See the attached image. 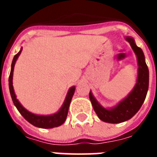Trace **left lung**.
I'll return each instance as SVG.
<instances>
[{"label":"left lung","instance_id":"left-lung-1","mask_svg":"<svg viewBox=\"0 0 157 157\" xmlns=\"http://www.w3.org/2000/svg\"><path fill=\"white\" fill-rule=\"evenodd\" d=\"M125 40L129 43L138 63V75L134 88L118 104L109 109L101 105L91 91L89 93V98L97 115L102 121L110 124H118L130 119L141 108L148 92L149 70L145 63L144 53L141 48L135 44V39L132 37L126 36Z\"/></svg>","mask_w":157,"mask_h":157}]
</instances>
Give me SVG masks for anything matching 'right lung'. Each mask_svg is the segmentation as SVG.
<instances>
[{
  "label": "right lung",
  "mask_w": 157,
  "mask_h": 157,
  "mask_svg": "<svg viewBox=\"0 0 157 157\" xmlns=\"http://www.w3.org/2000/svg\"><path fill=\"white\" fill-rule=\"evenodd\" d=\"M22 50V48H21L20 51L14 56V58L12 59V68H11V72H10V75H9V90H10L12 102L14 103V105L16 106V108L17 109L19 113L22 114V117L33 126L42 128H55V127H59V126L65 123V119H66V117L68 114L69 106L71 102L72 97L75 93V86H71L69 89L66 97H65V101L63 102L61 108L59 109V110L57 113H55L54 114H50V115H39V114H35V113L29 112V110H27L17 99V96H16L14 89H13V85H12L13 71H14L15 63L19 57V55H21Z\"/></svg>",
  "instance_id": "obj_1"
}]
</instances>
